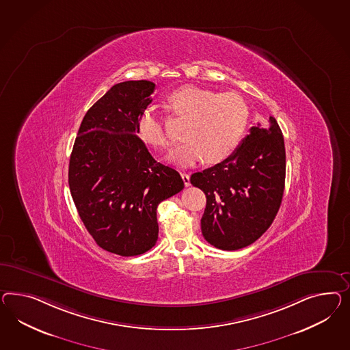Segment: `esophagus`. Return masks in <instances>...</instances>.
I'll return each mask as SVG.
<instances>
[{
	"instance_id": "34e87169",
	"label": "esophagus",
	"mask_w": 350,
	"mask_h": 350,
	"mask_svg": "<svg viewBox=\"0 0 350 350\" xmlns=\"http://www.w3.org/2000/svg\"><path fill=\"white\" fill-rule=\"evenodd\" d=\"M180 177H182V180H183V182H185V186H187L189 187V174H187V173H180Z\"/></svg>"
}]
</instances>
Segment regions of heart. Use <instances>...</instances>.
<instances>
[{
    "instance_id": "heart-1",
    "label": "heart",
    "mask_w": 350,
    "mask_h": 350,
    "mask_svg": "<svg viewBox=\"0 0 350 350\" xmlns=\"http://www.w3.org/2000/svg\"><path fill=\"white\" fill-rule=\"evenodd\" d=\"M168 104L174 113L189 120L186 142L170 152V161L180 167L193 165L202 159L217 164L234 152L248 122V108L239 95L185 85L168 96ZM136 129L145 144L157 149L170 146L161 117L152 107L142 111Z\"/></svg>"
}]
</instances>
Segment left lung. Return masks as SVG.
I'll list each match as a JSON object with an SVG mask.
<instances>
[{
    "mask_svg": "<svg viewBox=\"0 0 350 350\" xmlns=\"http://www.w3.org/2000/svg\"><path fill=\"white\" fill-rule=\"evenodd\" d=\"M221 163L191 176L206 195L201 232L210 245L236 251L254 243L271 226L283 199L285 146L279 124L269 117Z\"/></svg>",
    "mask_w": 350,
    "mask_h": 350,
    "instance_id": "8db88e82",
    "label": "left lung"
}]
</instances>
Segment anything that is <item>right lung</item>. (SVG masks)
<instances>
[{
    "instance_id": "add662e5",
    "label": "right lung",
    "mask_w": 350,
    "mask_h": 350,
    "mask_svg": "<svg viewBox=\"0 0 350 350\" xmlns=\"http://www.w3.org/2000/svg\"><path fill=\"white\" fill-rule=\"evenodd\" d=\"M154 89L148 80L112 86L86 112L70 157L68 186L88 232L98 246L126 257L155 246L157 208L185 187L137 136Z\"/></svg>"
}]
</instances>
